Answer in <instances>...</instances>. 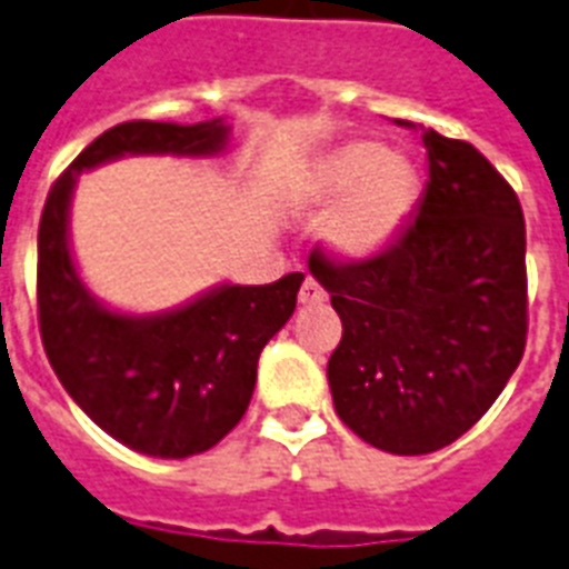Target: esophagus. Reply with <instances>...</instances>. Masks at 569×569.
<instances>
[{"label":"esophagus","mask_w":569,"mask_h":569,"mask_svg":"<svg viewBox=\"0 0 569 569\" xmlns=\"http://www.w3.org/2000/svg\"><path fill=\"white\" fill-rule=\"evenodd\" d=\"M298 301H301L305 308H317V305H326V301H329V292H326L317 280H310L308 277V280L301 283V289H298Z\"/></svg>","instance_id":"esophagus-1"}]
</instances>
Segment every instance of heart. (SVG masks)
Returning <instances> with one entry per match:
<instances>
[{"instance_id": "heart-1", "label": "heart", "mask_w": 569, "mask_h": 569, "mask_svg": "<svg viewBox=\"0 0 569 569\" xmlns=\"http://www.w3.org/2000/svg\"><path fill=\"white\" fill-rule=\"evenodd\" d=\"M317 203H337L329 240L345 256H371L387 247L406 222L418 194V179L378 142L357 140L329 151L308 179Z\"/></svg>"}]
</instances>
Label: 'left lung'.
<instances>
[{
	"label": "left lung",
	"instance_id": "1",
	"mask_svg": "<svg viewBox=\"0 0 569 569\" xmlns=\"http://www.w3.org/2000/svg\"><path fill=\"white\" fill-rule=\"evenodd\" d=\"M415 128L408 121H399ZM429 182L381 252L308 268L345 335L329 359L338 418L375 448L432 453L493 406L527 345L525 212L497 167L423 130Z\"/></svg>",
	"mask_w": 569,
	"mask_h": 569
}]
</instances>
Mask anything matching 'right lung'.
<instances>
[{"label":"right lung","mask_w":569,"mask_h":569,"mask_svg":"<svg viewBox=\"0 0 569 569\" xmlns=\"http://www.w3.org/2000/svg\"><path fill=\"white\" fill-rule=\"evenodd\" d=\"M222 121L116 124L69 163L39 222V332L51 369L79 408L130 451L182 460L210 451L247 415L261 347L292 317L305 273L268 286H219L186 308L128 317L97 305L69 256L76 176L121 154H212Z\"/></svg>","instance_id":"right-lung-1"}]
</instances>
